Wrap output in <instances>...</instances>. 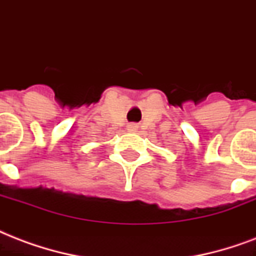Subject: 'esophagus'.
<instances>
[{
  "label": "esophagus",
  "instance_id": "esophagus-1",
  "mask_svg": "<svg viewBox=\"0 0 256 256\" xmlns=\"http://www.w3.org/2000/svg\"><path fill=\"white\" fill-rule=\"evenodd\" d=\"M138 124H134V122H132V124H128V126H126V130H130V132H136V130H138Z\"/></svg>",
  "mask_w": 256,
  "mask_h": 256
}]
</instances>
